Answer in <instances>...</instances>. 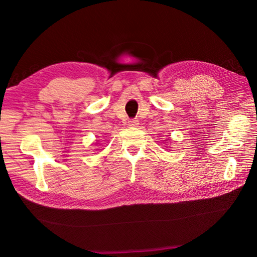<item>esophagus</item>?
<instances>
[{"label": "esophagus", "instance_id": "1", "mask_svg": "<svg viewBox=\"0 0 257 257\" xmlns=\"http://www.w3.org/2000/svg\"><path fill=\"white\" fill-rule=\"evenodd\" d=\"M128 124L130 125V127H137V125L139 124V120L138 119H130L128 121Z\"/></svg>", "mask_w": 257, "mask_h": 257}]
</instances>
